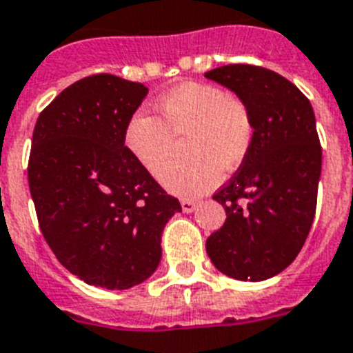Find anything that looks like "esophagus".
<instances>
[{
  "label": "esophagus",
  "mask_w": 353,
  "mask_h": 353,
  "mask_svg": "<svg viewBox=\"0 0 353 353\" xmlns=\"http://www.w3.org/2000/svg\"><path fill=\"white\" fill-rule=\"evenodd\" d=\"M196 206H197V203L190 201V199H183V201H181V208H183V212H185V214H190V212L196 210Z\"/></svg>",
  "instance_id": "1"
}]
</instances>
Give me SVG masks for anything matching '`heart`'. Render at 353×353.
<instances>
[{"label":"heart","instance_id":"1","mask_svg":"<svg viewBox=\"0 0 353 353\" xmlns=\"http://www.w3.org/2000/svg\"><path fill=\"white\" fill-rule=\"evenodd\" d=\"M161 119L136 112L125 127V147L152 176L168 162L171 136L188 133L186 163L163 171V186L181 197H197L216 188L225 170H236L250 156L256 123L250 108L223 88L185 83L157 101Z\"/></svg>","mask_w":353,"mask_h":353}]
</instances>
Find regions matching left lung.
Returning <instances> with one entry per match:
<instances>
[{
  "mask_svg": "<svg viewBox=\"0 0 353 353\" xmlns=\"http://www.w3.org/2000/svg\"><path fill=\"white\" fill-rule=\"evenodd\" d=\"M250 108V156L214 199L226 221L206 239L217 270L237 281H265L296 259L314 223L321 145L314 108L286 77L252 65L205 74Z\"/></svg>",
  "mask_w": 353,
  "mask_h": 353,
  "instance_id": "obj_1",
  "label": "left lung"
}]
</instances>
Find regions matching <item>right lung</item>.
I'll return each mask as SVG.
<instances>
[{
	"mask_svg": "<svg viewBox=\"0 0 353 353\" xmlns=\"http://www.w3.org/2000/svg\"><path fill=\"white\" fill-rule=\"evenodd\" d=\"M141 83L83 77L39 114L28 159L37 221L57 261L87 285L127 290L156 272L181 205L125 147Z\"/></svg>",
	"mask_w": 353,
	"mask_h": 353,
	"instance_id": "right-lung-1",
	"label": "right lung"
}]
</instances>
